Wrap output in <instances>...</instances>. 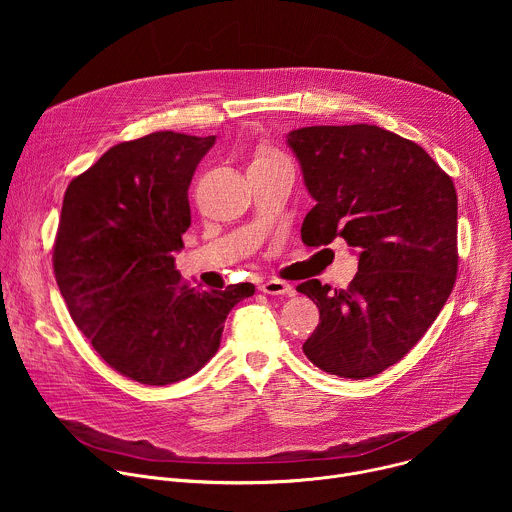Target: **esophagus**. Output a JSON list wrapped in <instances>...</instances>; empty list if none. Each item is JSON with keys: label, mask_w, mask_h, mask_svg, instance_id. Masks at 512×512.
Returning a JSON list of instances; mask_svg holds the SVG:
<instances>
[{"label": "esophagus", "mask_w": 512, "mask_h": 512, "mask_svg": "<svg viewBox=\"0 0 512 512\" xmlns=\"http://www.w3.org/2000/svg\"><path fill=\"white\" fill-rule=\"evenodd\" d=\"M259 289L263 291V294H269V296H289L291 289H294V287H291L287 281H281V279L271 277V279L261 281Z\"/></svg>", "instance_id": "34e87169"}]
</instances>
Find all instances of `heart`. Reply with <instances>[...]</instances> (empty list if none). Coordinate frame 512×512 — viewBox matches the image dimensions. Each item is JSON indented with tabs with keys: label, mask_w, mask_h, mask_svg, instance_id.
<instances>
[{
	"label": "heart",
	"mask_w": 512,
	"mask_h": 512,
	"mask_svg": "<svg viewBox=\"0 0 512 512\" xmlns=\"http://www.w3.org/2000/svg\"><path fill=\"white\" fill-rule=\"evenodd\" d=\"M277 160H283V156L279 152H275L269 145H259L253 154V162L251 166H263V164H273Z\"/></svg>",
	"instance_id": "b5f03b06"
}]
</instances>
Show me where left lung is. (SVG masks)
<instances>
[{"mask_svg":"<svg viewBox=\"0 0 512 512\" xmlns=\"http://www.w3.org/2000/svg\"><path fill=\"white\" fill-rule=\"evenodd\" d=\"M316 206L302 241L358 251L346 289L298 285L320 310L304 354L328 375L367 379L399 362L448 302L458 273V196L431 156L377 125L287 133Z\"/></svg>","mask_w":512,"mask_h":512,"instance_id":"8db88e82","label":"left lung"}]
</instances>
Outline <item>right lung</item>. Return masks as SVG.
Instances as JSON below:
<instances>
[{
  "label": "right lung",
  "mask_w": 512,
  "mask_h": 512,
  "mask_svg": "<svg viewBox=\"0 0 512 512\" xmlns=\"http://www.w3.org/2000/svg\"><path fill=\"white\" fill-rule=\"evenodd\" d=\"M216 141L156 131L123 141L66 188L52 263L70 318L119 375L164 387L198 373L253 283L202 291L174 253L190 227L188 186Z\"/></svg>",
  "instance_id": "add662e5"
}]
</instances>
